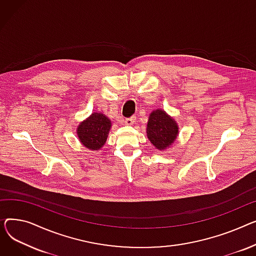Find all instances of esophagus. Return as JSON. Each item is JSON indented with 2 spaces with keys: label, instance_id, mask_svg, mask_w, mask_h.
Returning <instances> with one entry per match:
<instances>
[{
  "label": "esophagus",
  "instance_id": "esophagus-1",
  "mask_svg": "<svg viewBox=\"0 0 256 256\" xmlns=\"http://www.w3.org/2000/svg\"><path fill=\"white\" fill-rule=\"evenodd\" d=\"M135 120H136V116H131V118H126V120H125V124H126V125L131 126V125H133V124L135 123Z\"/></svg>",
  "mask_w": 256,
  "mask_h": 256
}]
</instances>
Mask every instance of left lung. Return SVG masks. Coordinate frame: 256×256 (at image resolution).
<instances>
[{
	"instance_id": "8db88e82",
	"label": "left lung",
	"mask_w": 256,
	"mask_h": 256,
	"mask_svg": "<svg viewBox=\"0 0 256 256\" xmlns=\"http://www.w3.org/2000/svg\"><path fill=\"white\" fill-rule=\"evenodd\" d=\"M146 132L148 140L155 148L159 151H165L176 140L178 126L176 120L166 112L157 108L148 116Z\"/></svg>"
}]
</instances>
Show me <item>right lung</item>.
I'll list each match as a JSON object with an SVG mask.
<instances>
[{
  "label": "right lung",
  "mask_w": 256,
  "mask_h": 256,
  "mask_svg": "<svg viewBox=\"0 0 256 256\" xmlns=\"http://www.w3.org/2000/svg\"><path fill=\"white\" fill-rule=\"evenodd\" d=\"M112 126L108 116L102 112H93L80 123L76 134L84 148L97 152L106 142Z\"/></svg>",
  "instance_id": "right-lung-1"
}]
</instances>
